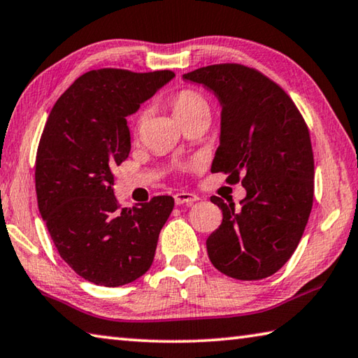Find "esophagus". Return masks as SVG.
<instances>
[{"label": "esophagus", "instance_id": "obj_1", "mask_svg": "<svg viewBox=\"0 0 358 358\" xmlns=\"http://www.w3.org/2000/svg\"><path fill=\"white\" fill-rule=\"evenodd\" d=\"M195 201H198V196L195 193H187V192H180L176 193L174 195V203L180 206V204H193Z\"/></svg>", "mask_w": 358, "mask_h": 358}]
</instances>
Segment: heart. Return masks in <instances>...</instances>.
<instances>
[{
  "label": "heart",
  "mask_w": 358,
  "mask_h": 358,
  "mask_svg": "<svg viewBox=\"0 0 358 358\" xmlns=\"http://www.w3.org/2000/svg\"><path fill=\"white\" fill-rule=\"evenodd\" d=\"M169 103H171L173 113L178 119L199 115V113H208V115L210 113V106H209L208 99H206L201 92L190 90V87H185V90H180L179 92H176L171 97V100H169ZM144 121H146V113L144 111L138 113L136 121H135L136 134L143 127ZM189 168H192V166H189Z\"/></svg>",
  "instance_id": "obj_1"
}]
</instances>
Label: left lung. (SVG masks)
Wrapping results in <instances>:
<instances>
[{
	"label": "left lung",
	"instance_id": "8db88e82",
	"mask_svg": "<svg viewBox=\"0 0 358 358\" xmlns=\"http://www.w3.org/2000/svg\"><path fill=\"white\" fill-rule=\"evenodd\" d=\"M222 103L220 146L212 173L242 182L241 209L212 196L223 222L208 237L209 259L231 278L252 281L278 272L296 252L315 196L308 125L273 80L253 67L214 64L184 75Z\"/></svg>",
	"mask_w": 358,
	"mask_h": 358
}]
</instances>
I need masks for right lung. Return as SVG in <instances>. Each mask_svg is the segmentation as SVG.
<instances>
[{
    "mask_svg": "<svg viewBox=\"0 0 358 358\" xmlns=\"http://www.w3.org/2000/svg\"><path fill=\"white\" fill-rule=\"evenodd\" d=\"M174 77L97 69L56 100L36 155L39 212L56 250L81 278L116 287L149 271L171 196L121 208L113 168L130 152L127 116Z\"/></svg>",
    "mask_w": 358,
    "mask_h": 358,
    "instance_id": "right-lung-1",
    "label": "right lung"
}]
</instances>
